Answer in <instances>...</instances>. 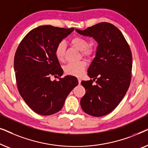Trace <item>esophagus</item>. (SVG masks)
Instances as JSON below:
<instances>
[{
    "instance_id": "obj_1",
    "label": "esophagus",
    "mask_w": 148,
    "mask_h": 148,
    "mask_svg": "<svg viewBox=\"0 0 148 148\" xmlns=\"http://www.w3.org/2000/svg\"><path fill=\"white\" fill-rule=\"evenodd\" d=\"M78 82H79V84H80L81 82H82V79H81L80 78H78Z\"/></svg>"
}]
</instances>
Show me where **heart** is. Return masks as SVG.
<instances>
[{
    "mask_svg": "<svg viewBox=\"0 0 148 148\" xmlns=\"http://www.w3.org/2000/svg\"><path fill=\"white\" fill-rule=\"evenodd\" d=\"M70 44L76 49L82 52V55L84 57L90 58L94 53V50L92 48L89 47V42L86 38L82 37H75L70 41ZM64 52H65V44L64 42H60L57 44L55 48V56L58 61L62 62L64 60ZM87 66L86 62L82 61L69 63L64 67L65 73L70 75L79 77L82 75Z\"/></svg>",
    "mask_w": 148,
    "mask_h": 148,
    "instance_id": "1",
    "label": "heart"
}]
</instances>
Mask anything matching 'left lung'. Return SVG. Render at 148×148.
<instances>
[{"mask_svg": "<svg viewBox=\"0 0 148 148\" xmlns=\"http://www.w3.org/2000/svg\"><path fill=\"white\" fill-rule=\"evenodd\" d=\"M78 34L92 37L98 43L96 56L89 66L88 76L97 79L82 81L86 94L81 99L83 110L93 116H102L114 110L130 85L132 54L123 34L112 24L103 22L75 29Z\"/></svg>", "mask_w": 148, "mask_h": 148, "instance_id": "1", "label": "left lung"}]
</instances>
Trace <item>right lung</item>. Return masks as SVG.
Returning <instances> with one entry per match:
<instances>
[{
    "label": "right lung",
    "instance_id": "right-lung-1",
    "mask_svg": "<svg viewBox=\"0 0 148 148\" xmlns=\"http://www.w3.org/2000/svg\"><path fill=\"white\" fill-rule=\"evenodd\" d=\"M73 30L39 26L24 37L15 52L14 70L18 90L28 106L40 115H51L61 110L66 97L78 85L77 79L71 75L58 81L50 79L52 75L63 74L54 51Z\"/></svg>",
    "mask_w": 148,
    "mask_h": 148
}]
</instances>
